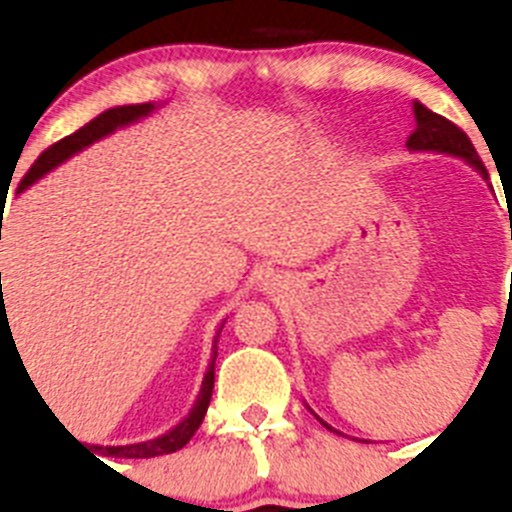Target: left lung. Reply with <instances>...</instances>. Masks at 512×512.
I'll use <instances>...</instances> for the list:
<instances>
[{
	"label": "left lung",
	"instance_id": "obj_1",
	"mask_svg": "<svg viewBox=\"0 0 512 512\" xmlns=\"http://www.w3.org/2000/svg\"><path fill=\"white\" fill-rule=\"evenodd\" d=\"M415 112V130L408 138L410 151H433V153H446V156H456L461 161H467L469 166L482 174V179H490L485 164L479 161L477 151H474L472 140L464 130H459L451 120L431 112L425 104L413 102ZM323 423V420H320ZM325 428H330L328 423H323ZM333 431V428H330ZM338 433V431H336Z\"/></svg>",
	"mask_w": 512,
	"mask_h": 512
}]
</instances>
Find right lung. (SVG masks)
Returning a JSON list of instances; mask_svg holds the SVG:
<instances>
[{"label":"right lung","instance_id":"1","mask_svg":"<svg viewBox=\"0 0 512 512\" xmlns=\"http://www.w3.org/2000/svg\"><path fill=\"white\" fill-rule=\"evenodd\" d=\"M153 110H156V104H153V102L122 104V107H112V110H104L102 115H97L94 120H89L84 128H79L76 133L66 135L63 140L53 143L48 151L40 153V158L33 164V169L27 171L25 179H22L20 187H17V194L25 192L27 187H33V184L38 182V179H43L48 171H53L56 166H61L63 161H69L74 153L84 151V148H89L92 143H97V140L107 138V135H112L115 130L128 128V125H133V122L143 120V117L151 115ZM4 315H7V310H2L0 323H4ZM223 325H225V320L220 323V328H217V333H215V341H212V359H210V366H207L205 379H202L200 395H197L192 410H189L187 418H184L182 423H176L171 431H166L164 436L151 438V441L128 443V446H89V449L99 451L102 456H115V459H151V456L174 454V451L184 449V446L189 443V438L194 436V431H197V428L202 425V420H205L207 405H210L212 387H215L217 338H220V330H223Z\"/></svg>","mask_w":512,"mask_h":512}]
</instances>
